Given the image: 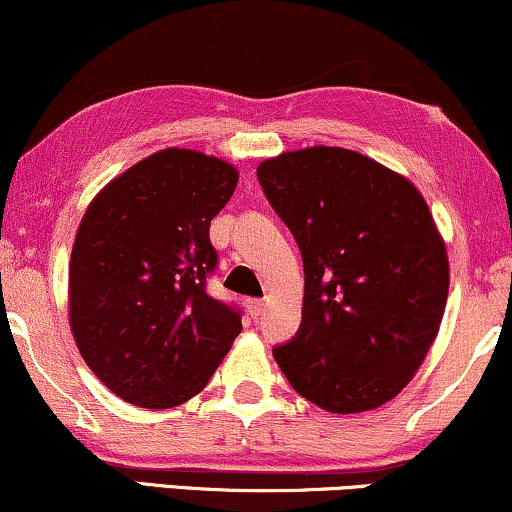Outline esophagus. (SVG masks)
Returning <instances> with one entry per match:
<instances>
[{
  "mask_svg": "<svg viewBox=\"0 0 512 512\" xmlns=\"http://www.w3.org/2000/svg\"><path fill=\"white\" fill-rule=\"evenodd\" d=\"M245 305H248V313L252 317H260L264 313V301H260V298H250Z\"/></svg>",
  "mask_w": 512,
  "mask_h": 512,
  "instance_id": "1",
  "label": "esophagus"
}]
</instances>
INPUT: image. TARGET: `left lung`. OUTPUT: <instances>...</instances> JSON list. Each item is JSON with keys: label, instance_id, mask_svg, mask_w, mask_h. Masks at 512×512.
<instances>
[{"label": "left lung", "instance_id": "8db88e82", "mask_svg": "<svg viewBox=\"0 0 512 512\" xmlns=\"http://www.w3.org/2000/svg\"><path fill=\"white\" fill-rule=\"evenodd\" d=\"M257 178L303 255V320L274 358L298 395L332 414L390 402L436 339L450 267L407 178L339 146L286 151Z\"/></svg>", "mask_w": 512, "mask_h": 512}]
</instances>
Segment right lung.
I'll list each match as a JSON object with an SVG mask.
<instances>
[{"instance_id":"add662e5","label":"right lung","mask_w":512,"mask_h":512,"mask_svg":"<svg viewBox=\"0 0 512 512\" xmlns=\"http://www.w3.org/2000/svg\"><path fill=\"white\" fill-rule=\"evenodd\" d=\"M236 185L221 158L163 149L88 204L69 262V325L86 366L125 402H187L243 330L238 308L207 293L209 223Z\"/></svg>"}]
</instances>
